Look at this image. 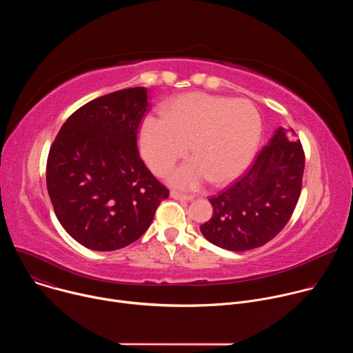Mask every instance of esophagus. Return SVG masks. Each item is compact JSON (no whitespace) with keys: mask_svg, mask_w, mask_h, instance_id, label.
Returning <instances> with one entry per match:
<instances>
[{"mask_svg":"<svg viewBox=\"0 0 353 353\" xmlns=\"http://www.w3.org/2000/svg\"><path fill=\"white\" fill-rule=\"evenodd\" d=\"M170 196L174 198V199H180V201H191L194 196L192 195H188V194H183L177 190H172L170 191Z\"/></svg>","mask_w":353,"mask_h":353,"instance_id":"1","label":"esophagus"}]
</instances>
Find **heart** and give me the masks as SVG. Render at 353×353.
I'll list each match as a JSON object with an SVG mask.
<instances>
[{
	"label": "heart",
	"instance_id": "obj_1",
	"mask_svg": "<svg viewBox=\"0 0 353 353\" xmlns=\"http://www.w3.org/2000/svg\"><path fill=\"white\" fill-rule=\"evenodd\" d=\"M261 134V117L245 99L203 92L177 96L162 108V119L146 117L141 127V152L157 174L166 173L190 143L194 159L180 166L172 181L194 188L210 179L225 184L250 163Z\"/></svg>",
	"mask_w": 353,
	"mask_h": 353
}]
</instances>
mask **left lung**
I'll return each instance as SVG.
<instances>
[{
	"mask_svg": "<svg viewBox=\"0 0 353 353\" xmlns=\"http://www.w3.org/2000/svg\"><path fill=\"white\" fill-rule=\"evenodd\" d=\"M305 150L293 128H278L245 173L211 196L212 218L201 233L212 244L244 251L264 245L289 222L301 191Z\"/></svg>",
	"mask_w": 353,
	"mask_h": 353,
	"instance_id": "obj_1",
	"label": "left lung"
}]
</instances>
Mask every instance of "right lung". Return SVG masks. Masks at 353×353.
I'll return each instance as SVG.
<instances>
[{"mask_svg": "<svg viewBox=\"0 0 353 353\" xmlns=\"http://www.w3.org/2000/svg\"><path fill=\"white\" fill-rule=\"evenodd\" d=\"M149 110L142 86L100 96L75 110L50 146V199L61 226L86 248L134 243L169 196L138 152V128Z\"/></svg>", "mask_w": 353, "mask_h": 353, "instance_id": "add662e5", "label": "right lung"}]
</instances>
